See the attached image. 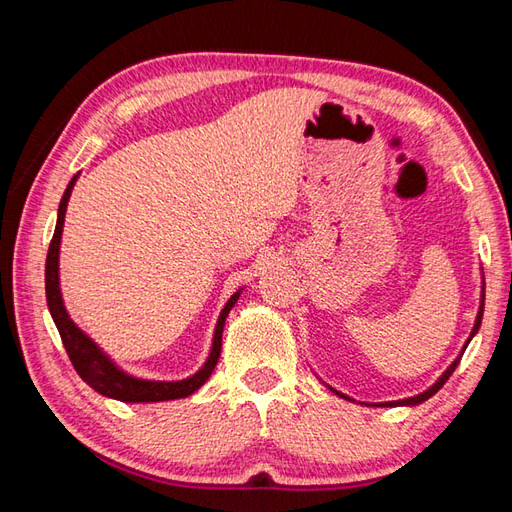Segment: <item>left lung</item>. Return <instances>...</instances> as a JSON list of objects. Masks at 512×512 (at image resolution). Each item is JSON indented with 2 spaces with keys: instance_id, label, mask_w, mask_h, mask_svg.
I'll return each mask as SVG.
<instances>
[{
  "instance_id": "1",
  "label": "left lung",
  "mask_w": 512,
  "mask_h": 512,
  "mask_svg": "<svg viewBox=\"0 0 512 512\" xmlns=\"http://www.w3.org/2000/svg\"><path fill=\"white\" fill-rule=\"evenodd\" d=\"M482 314H484V288H482V303H480V312H477V319H475V325H473V332H471V336H469V341L473 339L475 332L480 330V325H482ZM469 341L464 343V350H466V345H469ZM464 350H462V354H464ZM462 354H460L458 358H455V361L449 365L447 372H444V374H442V376L436 380V383H433V385H431L427 391H422V394L413 396V398H405V400H396V402H380V405H383V407H394V405H420V402H424V400H427V398H431V396L436 394V391H438V389H440L444 383H447L449 376L455 372V367L460 365V358H462ZM336 394H339V391H336ZM339 396H343V394H339ZM343 398H347V396H343ZM347 400H350V398H347Z\"/></svg>"
}]
</instances>
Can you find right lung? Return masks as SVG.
Masks as SVG:
<instances>
[{
  "mask_svg": "<svg viewBox=\"0 0 512 512\" xmlns=\"http://www.w3.org/2000/svg\"><path fill=\"white\" fill-rule=\"evenodd\" d=\"M76 178H79V173L70 180L68 189H65L61 198L57 228H54L48 257H46L48 308L54 319V325H57V330L61 334L65 352H68L70 361L76 369V374H79L94 391H99V394L121 400V402H160V400H176V398L191 396L193 391L200 389L206 383V378L213 374L217 358H220V352H222L224 321L228 317V312H231V308L235 306V301L239 299V292H235V295L228 299L220 319H217L211 354L206 358V363L202 365L200 372H195L193 376L184 380H173V383H165V380H140L121 372V369H118L110 358L99 350V345H96L88 334H83L79 328H76L74 321L68 317V312L63 308V299L59 290V244H61V233H63L65 209H68V200H70Z\"/></svg>",
  "mask_w": 512,
  "mask_h": 512,
  "instance_id": "obj_1",
  "label": "right lung"
}]
</instances>
